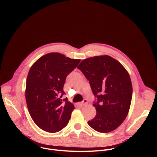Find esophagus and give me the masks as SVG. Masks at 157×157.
Returning a JSON list of instances; mask_svg holds the SVG:
<instances>
[{"mask_svg": "<svg viewBox=\"0 0 157 157\" xmlns=\"http://www.w3.org/2000/svg\"><path fill=\"white\" fill-rule=\"evenodd\" d=\"M87 104V101L86 99H84L81 103H79V105L82 106V105H85Z\"/></svg>", "mask_w": 157, "mask_h": 157, "instance_id": "esophagus-1", "label": "esophagus"}]
</instances>
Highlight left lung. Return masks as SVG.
Returning <instances> with one entry per match:
<instances>
[{"label": "left lung", "mask_w": 157, "mask_h": 157, "mask_svg": "<svg viewBox=\"0 0 157 157\" xmlns=\"http://www.w3.org/2000/svg\"><path fill=\"white\" fill-rule=\"evenodd\" d=\"M78 68L89 81L97 101L93 106L96 115L87 122L101 133L119 127L128 113L132 97V85L128 73L116 59L108 55L82 60Z\"/></svg>", "instance_id": "obj_1"}]
</instances>
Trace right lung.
I'll return each mask as SVG.
<instances>
[{
    "mask_svg": "<svg viewBox=\"0 0 157 157\" xmlns=\"http://www.w3.org/2000/svg\"><path fill=\"white\" fill-rule=\"evenodd\" d=\"M80 61L59 53H50L31 66L27 78L25 99L32 119L43 130L55 133L68 124L75 107L67 98L62 99L65 94L63 86L66 76Z\"/></svg>",
    "mask_w": 157,
    "mask_h": 157,
    "instance_id": "right-lung-1",
    "label": "right lung"
}]
</instances>
